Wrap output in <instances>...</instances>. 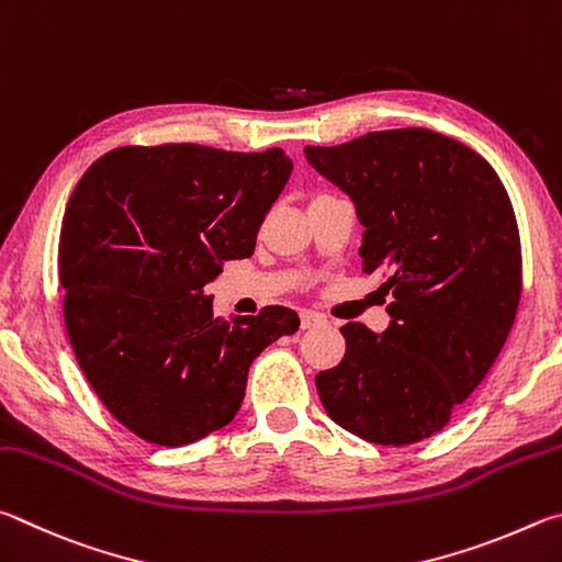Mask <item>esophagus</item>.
Masks as SVG:
<instances>
[{"instance_id":"34e87169","label":"esophagus","mask_w":562,"mask_h":562,"mask_svg":"<svg viewBox=\"0 0 562 562\" xmlns=\"http://www.w3.org/2000/svg\"><path fill=\"white\" fill-rule=\"evenodd\" d=\"M323 323H326V318H323L321 313H313V311H303V313H301V328H303V330L323 326Z\"/></svg>"}]
</instances>
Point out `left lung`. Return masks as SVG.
Listing matches in <instances>:
<instances>
[{
  "label": "left lung",
  "instance_id": "8db88e82",
  "mask_svg": "<svg viewBox=\"0 0 562 562\" xmlns=\"http://www.w3.org/2000/svg\"><path fill=\"white\" fill-rule=\"evenodd\" d=\"M356 204L362 271H382L390 326L346 323V356L316 375L328 417L405 447L449 425L494 366L516 321L524 261L504 182L464 143L427 127L306 147Z\"/></svg>",
  "mask_w": 562,
  "mask_h": 562
}]
</instances>
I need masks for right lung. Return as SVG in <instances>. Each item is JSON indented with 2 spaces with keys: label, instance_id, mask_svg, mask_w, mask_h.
Here are the masks:
<instances>
[{
  "label": "right lung",
  "instance_id": "right-lung-1",
  "mask_svg": "<svg viewBox=\"0 0 562 562\" xmlns=\"http://www.w3.org/2000/svg\"><path fill=\"white\" fill-rule=\"evenodd\" d=\"M291 170L281 147L167 143L117 147L78 180L58 239L68 340L108 412L150 445L229 425L254 358L299 330L286 306L224 321L204 293L254 254Z\"/></svg>",
  "mask_w": 562,
  "mask_h": 562
}]
</instances>
